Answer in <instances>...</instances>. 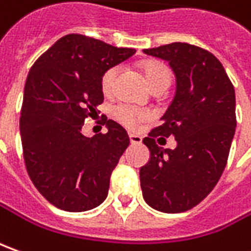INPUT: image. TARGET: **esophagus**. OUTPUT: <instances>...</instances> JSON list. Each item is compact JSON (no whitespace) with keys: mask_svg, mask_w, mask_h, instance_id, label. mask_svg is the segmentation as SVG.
Instances as JSON below:
<instances>
[{"mask_svg":"<svg viewBox=\"0 0 251 251\" xmlns=\"http://www.w3.org/2000/svg\"><path fill=\"white\" fill-rule=\"evenodd\" d=\"M129 139H130V143H132V144H142L143 139L139 134L129 133Z\"/></svg>","mask_w":251,"mask_h":251,"instance_id":"34e87169","label":"esophagus"}]
</instances>
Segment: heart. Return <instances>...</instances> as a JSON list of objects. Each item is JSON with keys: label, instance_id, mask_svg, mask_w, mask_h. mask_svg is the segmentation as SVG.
<instances>
[{"label": "heart", "instance_id": "b5f03b06", "mask_svg": "<svg viewBox=\"0 0 251 251\" xmlns=\"http://www.w3.org/2000/svg\"><path fill=\"white\" fill-rule=\"evenodd\" d=\"M144 77L149 83V86L154 91H164L168 89L172 80V74L171 69L160 61H146L142 65ZM117 68H109L107 69L102 77H101V89L105 94H108L112 90V86L117 77ZM112 115L117 119L121 125L126 126L127 129H133L139 125L142 121L147 118V112L142 108H137L133 105L127 104H118L112 111Z\"/></svg>", "mask_w": 251, "mask_h": 251}]
</instances>
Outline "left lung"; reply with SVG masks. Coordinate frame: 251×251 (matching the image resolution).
I'll list each match as a JSON object with an SVG mask.
<instances>
[{
    "mask_svg": "<svg viewBox=\"0 0 251 251\" xmlns=\"http://www.w3.org/2000/svg\"><path fill=\"white\" fill-rule=\"evenodd\" d=\"M144 52L168 61L176 93L160 125L143 139L150 150L140 168L143 199L158 211H187L210 195L225 169L236 127L235 89L218 58L204 48L172 43ZM158 135H174L177 149L160 148Z\"/></svg>",
    "mask_w": 251,
    "mask_h": 251,
    "instance_id": "8db88e82",
    "label": "left lung"
}]
</instances>
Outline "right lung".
I'll return each instance as SVG.
<instances>
[{"label":"right lung","mask_w":251,"mask_h":251,"mask_svg":"<svg viewBox=\"0 0 251 251\" xmlns=\"http://www.w3.org/2000/svg\"><path fill=\"white\" fill-rule=\"evenodd\" d=\"M83 34H66L29 71L21 111L23 158L33 185L64 211L80 212L102 203L109 177L129 146L122 126L102 117L107 133L82 134L104 101V72L133 55Z\"/></svg>","instance_id":"right-lung-1"}]
</instances>
